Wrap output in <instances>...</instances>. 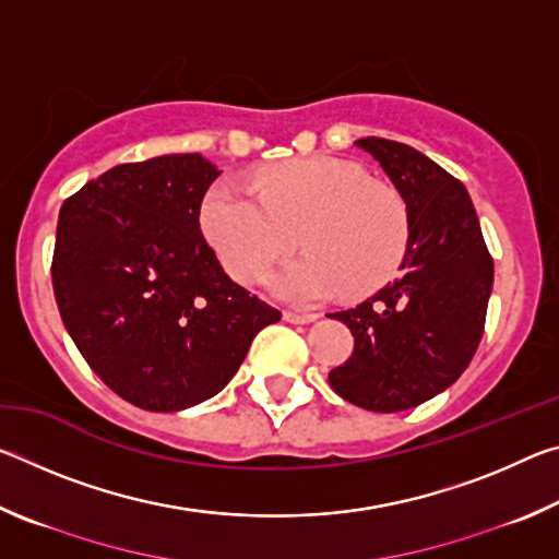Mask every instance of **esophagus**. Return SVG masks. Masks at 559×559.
Segmentation results:
<instances>
[{"mask_svg":"<svg viewBox=\"0 0 559 559\" xmlns=\"http://www.w3.org/2000/svg\"><path fill=\"white\" fill-rule=\"evenodd\" d=\"M283 318L288 320V323H296V325H306V323H313L318 318V313H298V310H286Z\"/></svg>","mask_w":559,"mask_h":559,"instance_id":"esophagus-1","label":"esophagus"}]
</instances>
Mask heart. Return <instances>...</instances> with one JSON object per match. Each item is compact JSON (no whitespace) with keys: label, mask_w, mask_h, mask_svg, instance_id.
<instances>
[{"label":"heart","mask_w":559,"mask_h":559,"mask_svg":"<svg viewBox=\"0 0 559 559\" xmlns=\"http://www.w3.org/2000/svg\"><path fill=\"white\" fill-rule=\"evenodd\" d=\"M257 197L216 185L202 204V231L234 281L259 283L300 241L273 290L293 302L372 293L402 269L409 206L392 185L353 159L313 155L261 169Z\"/></svg>","instance_id":"obj_1"}]
</instances>
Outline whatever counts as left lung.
Wrapping results in <instances>:
<instances>
[{"instance_id": "8db88e82", "label": "left lung", "mask_w": 559, "mask_h": 559, "mask_svg": "<svg viewBox=\"0 0 559 559\" xmlns=\"http://www.w3.org/2000/svg\"><path fill=\"white\" fill-rule=\"evenodd\" d=\"M409 206L402 273L370 300L330 318L355 337L330 370V386L362 409L404 412L459 380L476 355L493 288V259L473 202L456 177L427 155L384 138H362Z\"/></svg>"}]
</instances>
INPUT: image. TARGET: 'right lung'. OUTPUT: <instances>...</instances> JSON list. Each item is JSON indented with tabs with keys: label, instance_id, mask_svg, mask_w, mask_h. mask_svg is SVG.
<instances>
[{
	"label": "right lung",
	"instance_id": "right-lung-1",
	"mask_svg": "<svg viewBox=\"0 0 559 559\" xmlns=\"http://www.w3.org/2000/svg\"><path fill=\"white\" fill-rule=\"evenodd\" d=\"M202 155L126 163L63 202L51 283L66 330L122 400L177 412L231 380L281 313L226 276L200 229Z\"/></svg>",
	"mask_w": 559,
	"mask_h": 559
}]
</instances>
